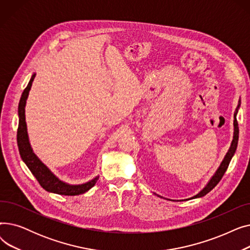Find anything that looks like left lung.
<instances>
[{
  "label": "left lung",
  "instance_id": "obj_1",
  "mask_svg": "<svg viewBox=\"0 0 250 250\" xmlns=\"http://www.w3.org/2000/svg\"><path fill=\"white\" fill-rule=\"evenodd\" d=\"M240 106V100H239V104L237 108H236L235 112H234V136H233V141L231 143V146L226 154V156L224 157V160L222 161L220 167L218 168V170L216 171V173L214 174V176L211 178V180H209L208 182V185L204 188L203 190H201L198 194L192 196V198L190 199H188V200H192V199H196V198H202V196L206 195L208 192L211 191L219 183V181L222 179L223 175L225 174L226 170L229 166V163L232 159V157L236 151V149H237V144H238V138H239V127H238V123H237V120H236V114H237L238 112V108Z\"/></svg>",
  "mask_w": 250,
  "mask_h": 250
}]
</instances>
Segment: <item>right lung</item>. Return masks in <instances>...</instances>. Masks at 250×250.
<instances>
[{
  "label": "right lung",
  "mask_w": 250,
  "mask_h": 250,
  "mask_svg": "<svg viewBox=\"0 0 250 250\" xmlns=\"http://www.w3.org/2000/svg\"><path fill=\"white\" fill-rule=\"evenodd\" d=\"M35 75L36 74L32 75L27 87L24 89L18 106L19 125L17 129V144L21 158L24 161V163L27 165L34 177L37 179L39 185H41L46 191L62 195H79L81 193H84L95 186L99 176H96L92 180L83 183V185H68V183L60 180L54 173H52L50 170L37 158V156L33 153L31 149L27 134V126H26L25 122V105Z\"/></svg>",
  "instance_id": "right-lung-1"
}]
</instances>
